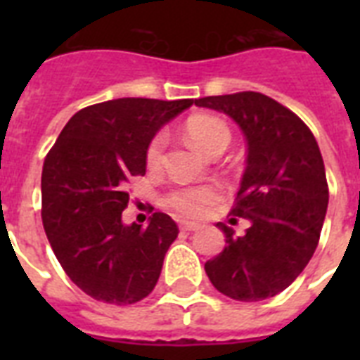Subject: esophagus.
<instances>
[{"label":"esophagus","instance_id":"esophagus-1","mask_svg":"<svg viewBox=\"0 0 360 360\" xmlns=\"http://www.w3.org/2000/svg\"><path fill=\"white\" fill-rule=\"evenodd\" d=\"M179 228L183 231H196L200 230V224H196V222H181Z\"/></svg>","mask_w":360,"mask_h":360}]
</instances>
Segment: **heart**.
<instances>
[{
  "label": "heart",
  "mask_w": 360,
  "mask_h": 360,
  "mask_svg": "<svg viewBox=\"0 0 360 360\" xmlns=\"http://www.w3.org/2000/svg\"><path fill=\"white\" fill-rule=\"evenodd\" d=\"M185 132L188 140L202 149L207 155H213L217 151H226V147L230 146L231 132L228 124L220 117L214 115H194L186 121ZM164 151V136H155L147 147V164L149 166H157L162 158ZM219 200V191L214 186H181L175 188L166 196V203L169 207L186 217H198L202 214L205 209Z\"/></svg>",
  "instance_id": "obj_1"
}]
</instances>
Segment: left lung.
Instances as JSON below:
<instances>
[{
    "label": "left lung",
    "mask_w": 360,
    "mask_h": 360,
    "mask_svg": "<svg viewBox=\"0 0 360 360\" xmlns=\"http://www.w3.org/2000/svg\"><path fill=\"white\" fill-rule=\"evenodd\" d=\"M194 104L230 115L246 140V168L231 214L250 226L236 237L217 224L226 246L205 263V273L236 301L278 295L310 262L329 205L318 141L291 110L262 93L203 97Z\"/></svg>",
    "instance_id": "left-lung-1"
}]
</instances>
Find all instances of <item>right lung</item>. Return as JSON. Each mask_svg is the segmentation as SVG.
Listing matches in <instances>:
<instances>
[{
  "instance_id": "1",
  "label": "right lung",
  "mask_w": 360,
  "mask_h": 360,
  "mask_svg": "<svg viewBox=\"0 0 360 360\" xmlns=\"http://www.w3.org/2000/svg\"><path fill=\"white\" fill-rule=\"evenodd\" d=\"M194 98H115L76 112L44 158L42 226L82 291L110 304L141 301L157 285L179 230L164 213L124 224L127 183L146 175L147 147Z\"/></svg>"
}]
</instances>
